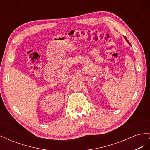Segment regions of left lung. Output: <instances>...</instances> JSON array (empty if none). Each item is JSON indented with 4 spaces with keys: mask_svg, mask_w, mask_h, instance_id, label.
I'll return each mask as SVG.
<instances>
[{
    "mask_svg": "<svg viewBox=\"0 0 150 150\" xmlns=\"http://www.w3.org/2000/svg\"><path fill=\"white\" fill-rule=\"evenodd\" d=\"M124 38H125V40H126V41H127V42H128V44H129L130 45V46H131V44H130V43H129V42L128 41V39H127V38H126L125 37V36H124Z\"/></svg>",
    "mask_w": 150,
    "mask_h": 150,
    "instance_id": "obj_1",
    "label": "left lung"
}]
</instances>
